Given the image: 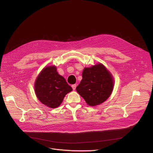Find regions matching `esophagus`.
Returning a JSON list of instances; mask_svg holds the SVG:
<instances>
[{"label":"esophagus","instance_id":"34e87169","mask_svg":"<svg viewBox=\"0 0 153 153\" xmlns=\"http://www.w3.org/2000/svg\"><path fill=\"white\" fill-rule=\"evenodd\" d=\"M71 86H72V88H73V90H75L76 88L77 85H76V84H74V85H73Z\"/></svg>","mask_w":153,"mask_h":153}]
</instances>
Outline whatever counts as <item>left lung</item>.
Here are the masks:
<instances>
[{"mask_svg": "<svg viewBox=\"0 0 153 153\" xmlns=\"http://www.w3.org/2000/svg\"><path fill=\"white\" fill-rule=\"evenodd\" d=\"M114 80L110 72L102 63L85 68L82 79L76 87L77 92L88 105L94 106L104 102L112 93Z\"/></svg>", "mask_w": 153, "mask_h": 153, "instance_id": "1", "label": "left lung"}]
</instances>
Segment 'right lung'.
<instances>
[{
    "instance_id": "obj_1",
    "label": "right lung",
    "mask_w": 153,
    "mask_h": 153,
    "mask_svg": "<svg viewBox=\"0 0 153 153\" xmlns=\"http://www.w3.org/2000/svg\"><path fill=\"white\" fill-rule=\"evenodd\" d=\"M56 66L43 68L37 76L34 90L38 99L51 108L58 107L65 95L73 89L63 77L59 75Z\"/></svg>"
}]
</instances>
